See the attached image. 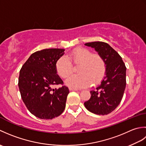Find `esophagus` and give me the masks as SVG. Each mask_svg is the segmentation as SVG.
Returning <instances> with one entry per match:
<instances>
[{"mask_svg": "<svg viewBox=\"0 0 146 146\" xmlns=\"http://www.w3.org/2000/svg\"><path fill=\"white\" fill-rule=\"evenodd\" d=\"M70 91H78V89H76V88H69Z\"/></svg>", "mask_w": 146, "mask_h": 146, "instance_id": "1", "label": "esophagus"}]
</instances>
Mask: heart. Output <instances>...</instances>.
Instances as JSON below:
<instances>
[{"label":"heart","instance_id":"b5f03b06","mask_svg":"<svg viewBox=\"0 0 146 146\" xmlns=\"http://www.w3.org/2000/svg\"><path fill=\"white\" fill-rule=\"evenodd\" d=\"M80 64L77 71L78 74L72 75L66 80V84L70 87L81 88L102 82L106 72L105 62L100 55L92 54L88 49L76 48L66 57L61 56L56 63V70L61 78H66L72 72V64Z\"/></svg>","mask_w":146,"mask_h":146}]
</instances>
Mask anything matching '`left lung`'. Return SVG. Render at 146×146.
Instances as JSON below:
<instances>
[{
	"label": "left lung",
	"mask_w": 146,
	"mask_h": 146,
	"mask_svg": "<svg viewBox=\"0 0 146 146\" xmlns=\"http://www.w3.org/2000/svg\"><path fill=\"white\" fill-rule=\"evenodd\" d=\"M94 48L106 64L105 76L101 84L90 91L91 97L84 103L86 109L97 115H107L113 111L122 100L126 86V67L119 53L106 42H87Z\"/></svg>",
	"instance_id": "left-lung-1"
}]
</instances>
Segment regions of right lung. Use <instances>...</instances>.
<instances>
[{
  "label": "right lung",
  "instance_id": "1",
  "mask_svg": "<svg viewBox=\"0 0 146 146\" xmlns=\"http://www.w3.org/2000/svg\"><path fill=\"white\" fill-rule=\"evenodd\" d=\"M64 49H45L34 52L21 68L18 86L27 109L41 119H52L63 112L69 90L57 74L56 63Z\"/></svg>",
  "mask_w": 146,
  "mask_h": 146
}]
</instances>
